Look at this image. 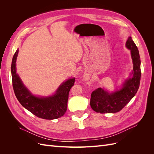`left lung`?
Listing matches in <instances>:
<instances>
[{"mask_svg":"<svg viewBox=\"0 0 154 154\" xmlns=\"http://www.w3.org/2000/svg\"><path fill=\"white\" fill-rule=\"evenodd\" d=\"M132 59L133 69L130 76L119 89L109 92L104 88H98L91 94L90 105L93 110L101 114L119 112L137 93L141 80V60L139 51L131 36L126 42Z\"/></svg>","mask_w":154,"mask_h":154,"instance_id":"8db88e82","label":"left lung"}]
</instances>
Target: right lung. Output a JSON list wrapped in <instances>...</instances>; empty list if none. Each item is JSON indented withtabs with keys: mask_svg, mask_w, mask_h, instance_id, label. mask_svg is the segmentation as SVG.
Returning a JSON list of instances; mask_svg holds the SVG:
<instances>
[{
	"mask_svg": "<svg viewBox=\"0 0 154 154\" xmlns=\"http://www.w3.org/2000/svg\"><path fill=\"white\" fill-rule=\"evenodd\" d=\"M18 49L14 54L11 67L13 87L20 103L37 117L45 119L61 118L67 110L69 92L74 84L75 78H71L63 82L54 94L42 97L37 96L28 90L17 73L16 61Z\"/></svg>",
	"mask_w": 154,
	"mask_h": 154,
	"instance_id": "obj_1",
	"label": "right lung"
}]
</instances>
